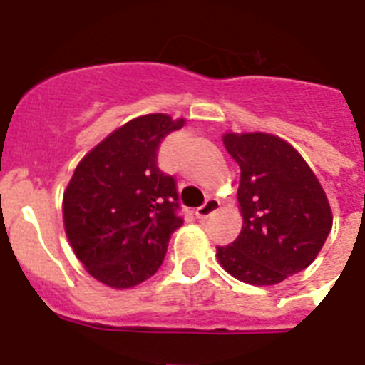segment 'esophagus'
Listing matches in <instances>:
<instances>
[{
    "label": "esophagus",
    "instance_id": "obj_1",
    "mask_svg": "<svg viewBox=\"0 0 365 365\" xmlns=\"http://www.w3.org/2000/svg\"><path fill=\"white\" fill-rule=\"evenodd\" d=\"M217 208H219V201L215 197H210V199H206L205 205L199 206L197 210H195V215H197V219H206L208 215L214 214Z\"/></svg>",
    "mask_w": 365,
    "mask_h": 365
}]
</instances>
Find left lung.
I'll use <instances>...</instances> for the list:
<instances>
[{
	"instance_id": "obj_1",
	"label": "left lung",
	"mask_w": 365,
	"mask_h": 365,
	"mask_svg": "<svg viewBox=\"0 0 365 365\" xmlns=\"http://www.w3.org/2000/svg\"><path fill=\"white\" fill-rule=\"evenodd\" d=\"M240 164L241 234L217 247L222 269L250 285H276L307 269L333 227L325 192L302 155L269 133H227Z\"/></svg>"
}]
</instances>
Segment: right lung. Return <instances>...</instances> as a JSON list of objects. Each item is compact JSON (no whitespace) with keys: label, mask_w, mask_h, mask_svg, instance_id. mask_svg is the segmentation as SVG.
I'll return each mask as SVG.
<instances>
[{"label":"right lung","mask_w":365,"mask_h":365,"mask_svg":"<svg viewBox=\"0 0 365 365\" xmlns=\"http://www.w3.org/2000/svg\"><path fill=\"white\" fill-rule=\"evenodd\" d=\"M185 120L157 113L130 120L80 160L63 193V222L87 272L128 289L163 265L173 232L185 222L177 182L157 164L166 135Z\"/></svg>","instance_id":"obj_1"}]
</instances>
